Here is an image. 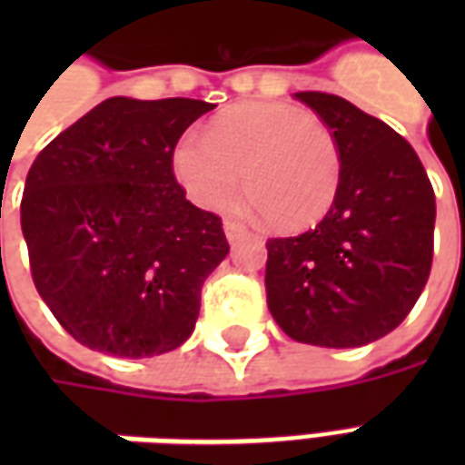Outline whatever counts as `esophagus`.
Here are the masks:
<instances>
[{
    "instance_id": "obj_1",
    "label": "esophagus",
    "mask_w": 465,
    "mask_h": 465,
    "mask_svg": "<svg viewBox=\"0 0 465 465\" xmlns=\"http://www.w3.org/2000/svg\"><path fill=\"white\" fill-rule=\"evenodd\" d=\"M223 232H226V239H229V242L236 243V242H239V239H243V236L249 233V229H246L243 223L232 222V219H226V222H223Z\"/></svg>"
}]
</instances>
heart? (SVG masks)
<instances>
[{
  "label": "heart",
  "mask_w": 465,
  "mask_h": 465,
  "mask_svg": "<svg viewBox=\"0 0 465 465\" xmlns=\"http://www.w3.org/2000/svg\"><path fill=\"white\" fill-rule=\"evenodd\" d=\"M176 182L196 206L222 212L243 193L266 223L306 232L331 212L341 189V149L331 129L302 106L243 104L173 146Z\"/></svg>",
  "instance_id": "heart-1"
}]
</instances>
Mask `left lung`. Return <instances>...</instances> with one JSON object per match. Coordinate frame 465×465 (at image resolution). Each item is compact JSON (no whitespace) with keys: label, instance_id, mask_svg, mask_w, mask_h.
I'll use <instances>...</instances> for the list:
<instances>
[{"label":"left lung","instance_id":"1","mask_svg":"<svg viewBox=\"0 0 465 465\" xmlns=\"http://www.w3.org/2000/svg\"><path fill=\"white\" fill-rule=\"evenodd\" d=\"M341 149V189L316 229L269 239L266 303L293 341L353 349L391 333L429 282L436 196L401 134L326 92H299Z\"/></svg>","mask_w":465,"mask_h":465}]
</instances>
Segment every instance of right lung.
Returning <instances> with one entry per match:
<instances>
[{
    "label": "right lung",
    "mask_w": 465,
    "mask_h": 465,
    "mask_svg": "<svg viewBox=\"0 0 465 465\" xmlns=\"http://www.w3.org/2000/svg\"><path fill=\"white\" fill-rule=\"evenodd\" d=\"M213 104L112 96L46 143L26 173L22 232L39 296L89 349L142 359L182 346L229 253L222 219L172 169Z\"/></svg>",
    "instance_id": "add662e5"
}]
</instances>
